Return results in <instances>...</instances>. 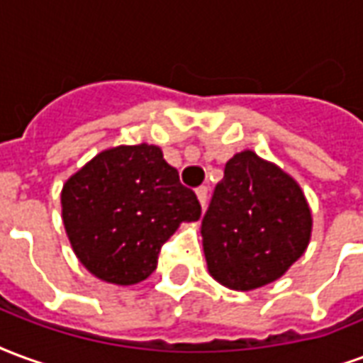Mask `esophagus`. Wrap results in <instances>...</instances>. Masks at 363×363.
Returning <instances> with one entry per match:
<instances>
[{"label":"esophagus","mask_w":363,"mask_h":363,"mask_svg":"<svg viewBox=\"0 0 363 363\" xmlns=\"http://www.w3.org/2000/svg\"><path fill=\"white\" fill-rule=\"evenodd\" d=\"M195 193H197V199H199L201 207L205 208V205H207L208 189H207V187H197V189H195Z\"/></svg>","instance_id":"34e87169"}]
</instances>
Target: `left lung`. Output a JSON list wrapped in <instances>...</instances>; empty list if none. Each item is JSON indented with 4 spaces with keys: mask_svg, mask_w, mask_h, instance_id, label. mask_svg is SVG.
Returning <instances> with one entry per match:
<instances>
[{
    "mask_svg": "<svg viewBox=\"0 0 363 363\" xmlns=\"http://www.w3.org/2000/svg\"><path fill=\"white\" fill-rule=\"evenodd\" d=\"M311 228L300 184L253 150L236 152L201 224L208 272L232 290L271 284L306 253Z\"/></svg>",
    "mask_w": 363,
    "mask_h": 363,
    "instance_id": "left-lung-1",
    "label": "left lung"
}]
</instances>
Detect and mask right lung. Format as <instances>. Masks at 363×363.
Wrapping results in <instances>:
<instances>
[{
	"label": "right lung",
	"instance_id": "1",
	"mask_svg": "<svg viewBox=\"0 0 363 363\" xmlns=\"http://www.w3.org/2000/svg\"><path fill=\"white\" fill-rule=\"evenodd\" d=\"M199 216L195 193L149 143L98 152L62 189L63 226L77 259L118 286L150 277L162 243Z\"/></svg>",
	"mask_w": 363,
	"mask_h": 363
}]
</instances>
